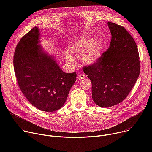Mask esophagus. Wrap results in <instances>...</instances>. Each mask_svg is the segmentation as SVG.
I'll use <instances>...</instances> for the list:
<instances>
[{
    "label": "esophagus",
    "mask_w": 152,
    "mask_h": 152,
    "mask_svg": "<svg viewBox=\"0 0 152 152\" xmlns=\"http://www.w3.org/2000/svg\"><path fill=\"white\" fill-rule=\"evenodd\" d=\"M85 77H86L85 75H83V74H79V75H78V76H77V77H78L79 79H85Z\"/></svg>",
    "instance_id": "obj_1"
}]
</instances>
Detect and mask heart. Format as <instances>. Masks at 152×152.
I'll return each instance as SVG.
<instances>
[{"instance_id": "obj_1", "label": "heart", "mask_w": 152, "mask_h": 152, "mask_svg": "<svg viewBox=\"0 0 152 152\" xmlns=\"http://www.w3.org/2000/svg\"><path fill=\"white\" fill-rule=\"evenodd\" d=\"M68 52L66 53L67 59L75 61V56H82L83 62L87 65L97 63L102 58L104 44L99 37L91 38L88 35L79 37L72 41L68 46Z\"/></svg>"}]
</instances>
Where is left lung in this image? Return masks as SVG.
<instances>
[{
  "mask_svg": "<svg viewBox=\"0 0 152 152\" xmlns=\"http://www.w3.org/2000/svg\"><path fill=\"white\" fill-rule=\"evenodd\" d=\"M111 34L109 49L96 64L83 67L92 83V97L102 107L124 100L140 72L138 48L132 37L123 26L107 22Z\"/></svg>",
  "mask_w": 152,
  "mask_h": 152,
  "instance_id": "8db88e82",
  "label": "left lung"
}]
</instances>
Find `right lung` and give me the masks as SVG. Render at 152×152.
I'll return each mask as SVG.
<instances>
[{
    "label": "right lung",
    "mask_w": 152,
    "mask_h": 152,
    "mask_svg": "<svg viewBox=\"0 0 152 152\" xmlns=\"http://www.w3.org/2000/svg\"><path fill=\"white\" fill-rule=\"evenodd\" d=\"M39 31L34 27L18 42L14 69L19 87L37 109L53 112L63 106L76 73H64L56 59L42 50Z\"/></svg>",
    "instance_id": "add662e5"
}]
</instances>
